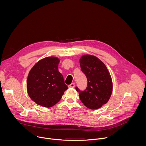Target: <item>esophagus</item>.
Wrapping results in <instances>:
<instances>
[{
	"mask_svg": "<svg viewBox=\"0 0 146 146\" xmlns=\"http://www.w3.org/2000/svg\"><path fill=\"white\" fill-rule=\"evenodd\" d=\"M74 86H75V84H74V82H73V83H72L71 84H70V85L68 86V87H69V88H74Z\"/></svg>",
	"mask_w": 146,
	"mask_h": 146,
	"instance_id": "1",
	"label": "esophagus"
}]
</instances>
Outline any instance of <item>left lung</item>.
Returning <instances> with one entry per match:
<instances>
[{
	"mask_svg": "<svg viewBox=\"0 0 146 146\" xmlns=\"http://www.w3.org/2000/svg\"><path fill=\"white\" fill-rule=\"evenodd\" d=\"M81 71L87 78V87L79 93L81 101L88 109H98L109 101L113 91V82L107 67L98 58L84 55L80 59Z\"/></svg>",
	"mask_w": 146,
	"mask_h": 146,
	"instance_id": "1",
	"label": "left lung"
}]
</instances>
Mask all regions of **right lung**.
Instances as JSON below:
<instances>
[{"label":"right lung","instance_id":"right-lung-1","mask_svg":"<svg viewBox=\"0 0 146 146\" xmlns=\"http://www.w3.org/2000/svg\"><path fill=\"white\" fill-rule=\"evenodd\" d=\"M60 59L48 56L38 60L30 70L27 78L28 95L37 105L51 108L68 89L63 76L58 70Z\"/></svg>","mask_w":146,"mask_h":146}]
</instances>
